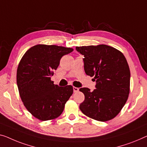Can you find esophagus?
I'll use <instances>...</instances> for the list:
<instances>
[{"label": "esophagus", "instance_id": "obj_1", "mask_svg": "<svg viewBox=\"0 0 147 147\" xmlns=\"http://www.w3.org/2000/svg\"><path fill=\"white\" fill-rule=\"evenodd\" d=\"M79 90V88H76V87H73V91L74 92H77Z\"/></svg>", "mask_w": 147, "mask_h": 147}]
</instances>
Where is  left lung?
I'll return each mask as SVG.
<instances>
[{"instance_id":"obj_1","label":"left lung","mask_w":147,"mask_h":147,"mask_svg":"<svg viewBox=\"0 0 147 147\" xmlns=\"http://www.w3.org/2000/svg\"><path fill=\"white\" fill-rule=\"evenodd\" d=\"M84 58V68L87 75L94 76L96 89L88 88L79 90L84 94L80 105L81 111L99 121L114 118L128 99L130 90V70L121 51L106 45L76 47Z\"/></svg>"}]
</instances>
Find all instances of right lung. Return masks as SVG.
<instances>
[{"label": "right lung", "instance_id": "obj_1", "mask_svg": "<svg viewBox=\"0 0 147 147\" xmlns=\"http://www.w3.org/2000/svg\"><path fill=\"white\" fill-rule=\"evenodd\" d=\"M73 51V48L39 44L30 48L20 61L16 74L20 96L28 111L41 121L58 117L73 94L71 85L61 87L51 80L61 57Z\"/></svg>", "mask_w": 147, "mask_h": 147}]
</instances>
